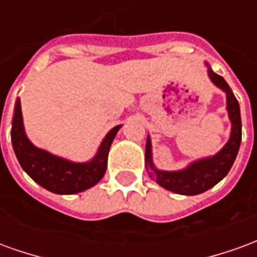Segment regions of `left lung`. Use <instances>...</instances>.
Wrapping results in <instances>:
<instances>
[{"label": "left lung", "instance_id": "obj_1", "mask_svg": "<svg viewBox=\"0 0 257 257\" xmlns=\"http://www.w3.org/2000/svg\"><path fill=\"white\" fill-rule=\"evenodd\" d=\"M205 64L208 67V77L210 81L226 93V108L228 118L231 121V132L223 149L219 153H216L215 156L205 157L190 162L187 167L180 171H161L153 162L150 135L147 136V142H146L145 162L149 176L164 189L182 195H197L205 193L206 190L212 189L219 183L221 179L226 178V175L231 169L232 164L237 158L241 138H242V123H241L238 100L224 78L217 75L209 67V64Z\"/></svg>", "mask_w": 257, "mask_h": 257}]
</instances>
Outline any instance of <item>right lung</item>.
Here are the masks:
<instances>
[{"instance_id": "1", "label": "right lung", "mask_w": 257, "mask_h": 257, "mask_svg": "<svg viewBox=\"0 0 257 257\" xmlns=\"http://www.w3.org/2000/svg\"><path fill=\"white\" fill-rule=\"evenodd\" d=\"M122 125H117L104 136L95 157L86 162H73L38 149L27 138L23 125L20 99L15 104L11 140L20 167L41 187L55 194H77L93 187L104 176L107 157L112 140Z\"/></svg>"}]
</instances>
